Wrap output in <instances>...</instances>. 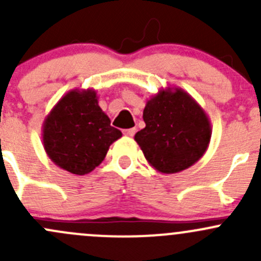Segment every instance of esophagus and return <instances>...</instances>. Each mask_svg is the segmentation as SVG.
<instances>
[{
    "mask_svg": "<svg viewBox=\"0 0 261 261\" xmlns=\"http://www.w3.org/2000/svg\"><path fill=\"white\" fill-rule=\"evenodd\" d=\"M136 133V128H127V130H123V135L125 136H134Z\"/></svg>",
    "mask_w": 261,
    "mask_h": 261,
    "instance_id": "34e87169",
    "label": "esophagus"
}]
</instances>
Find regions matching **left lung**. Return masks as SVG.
I'll use <instances>...</instances> for the list:
<instances>
[{"label": "left lung", "mask_w": 261, "mask_h": 261, "mask_svg": "<svg viewBox=\"0 0 261 261\" xmlns=\"http://www.w3.org/2000/svg\"><path fill=\"white\" fill-rule=\"evenodd\" d=\"M145 127L135 141L150 165L174 174L198 162L211 140V121L201 105L179 87H167L147 99Z\"/></svg>", "instance_id": "8db88e82"}]
</instances>
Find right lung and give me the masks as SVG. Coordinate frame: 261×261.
I'll use <instances>...</instances> for the list:
<instances>
[{"instance_id": "add662e5", "label": "right lung", "mask_w": 261, "mask_h": 261, "mask_svg": "<svg viewBox=\"0 0 261 261\" xmlns=\"http://www.w3.org/2000/svg\"><path fill=\"white\" fill-rule=\"evenodd\" d=\"M122 136L98 106L94 89L75 88L57 102L43 122L41 139L53 163L72 174L91 173Z\"/></svg>"}]
</instances>
